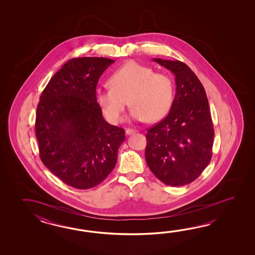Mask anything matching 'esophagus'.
<instances>
[{
    "mask_svg": "<svg viewBox=\"0 0 255 255\" xmlns=\"http://www.w3.org/2000/svg\"><path fill=\"white\" fill-rule=\"evenodd\" d=\"M135 132H136V130L132 129V128H127L126 129V134L127 135H131V134H134Z\"/></svg>",
    "mask_w": 255,
    "mask_h": 255,
    "instance_id": "esophagus-1",
    "label": "esophagus"
}]
</instances>
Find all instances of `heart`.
Segmentation results:
<instances>
[{
    "mask_svg": "<svg viewBox=\"0 0 255 255\" xmlns=\"http://www.w3.org/2000/svg\"><path fill=\"white\" fill-rule=\"evenodd\" d=\"M109 86L96 89V100L109 122L119 124L124 120L128 104L130 116L136 121L155 122L168 114L173 102L171 78L164 73L129 61L111 74Z\"/></svg>",
    "mask_w": 255,
    "mask_h": 255,
    "instance_id": "1",
    "label": "heart"
}]
</instances>
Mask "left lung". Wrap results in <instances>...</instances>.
Wrapping results in <instances>:
<instances>
[{
  "instance_id": "8db88e82",
  "label": "left lung",
  "mask_w": 255,
  "mask_h": 255,
  "mask_svg": "<svg viewBox=\"0 0 255 255\" xmlns=\"http://www.w3.org/2000/svg\"><path fill=\"white\" fill-rule=\"evenodd\" d=\"M153 60L175 75L176 95L168 116L147 130L146 164L164 184L183 186L194 181L212 159L214 129L209 101L186 64Z\"/></svg>"
}]
</instances>
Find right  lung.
<instances>
[{
    "label": "right lung",
    "mask_w": 255,
    "mask_h": 255,
    "mask_svg": "<svg viewBox=\"0 0 255 255\" xmlns=\"http://www.w3.org/2000/svg\"><path fill=\"white\" fill-rule=\"evenodd\" d=\"M114 60L72 58L50 79L35 119L39 156L65 184L87 190L113 170L125 130L110 125L96 100L98 79Z\"/></svg>",
    "instance_id": "right-lung-1"
}]
</instances>
